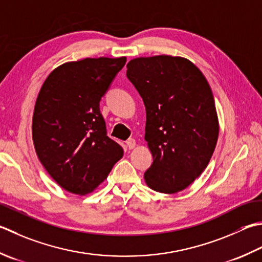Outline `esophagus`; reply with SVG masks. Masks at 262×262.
<instances>
[{
	"label": "esophagus",
	"mask_w": 262,
	"mask_h": 262,
	"mask_svg": "<svg viewBox=\"0 0 262 262\" xmlns=\"http://www.w3.org/2000/svg\"><path fill=\"white\" fill-rule=\"evenodd\" d=\"M126 144H127L128 148H129V150H132V148H134L136 146V141L134 140V138H128L127 142H126Z\"/></svg>",
	"instance_id": "obj_1"
}]
</instances>
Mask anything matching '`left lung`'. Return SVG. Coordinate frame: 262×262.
Instances as JSON below:
<instances>
[{
	"instance_id": "8db88e82",
	"label": "left lung",
	"mask_w": 262,
	"mask_h": 262,
	"mask_svg": "<svg viewBox=\"0 0 262 262\" xmlns=\"http://www.w3.org/2000/svg\"><path fill=\"white\" fill-rule=\"evenodd\" d=\"M127 77L146 110L144 138L153 157L146 185L181 192L207 168L217 144L219 122L208 80L191 61L171 55L133 59Z\"/></svg>"
}]
</instances>
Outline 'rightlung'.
I'll use <instances>...</instances> for the list:
<instances>
[{
	"mask_svg": "<svg viewBox=\"0 0 262 262\" xmlns=\"http://www.w3.org/2000/svg\"><path fill=\"white\" fill-rule=\"evenodd\" d=\"M125 63L126 56L66 62L40 87L32 125L35 151L49 175L70 193L93 192L124 156L106 136L100 101Z\"/></svg>",
	"mask_w": 262,
	"mask_h": 262,
	"instance_id": "obj_1",
	"label": "right lung"
}]
</instances>
